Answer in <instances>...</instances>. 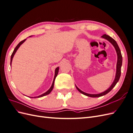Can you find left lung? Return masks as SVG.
I'll return each mask as SVG.
<instances>
[{"mask_svg": "<svg viewBox=\"0 0 133 133\" xmlns=\"http://www.w3.org/2000/svg\"><path fill=\"white\" fill-rule=\"evenodd\" d=\"M102 38H104L107 39V41H108L110 43H111V44L113 45L115 48V50L116 51V53H117V55H118V60H117V64H116V75H115V79L114 80L113 83H112V84L111 85V86L109 87V89H108L107 90H105V91H104L103 92H101L100 94H88L86 93V92H84L83 91H82L81 90H80L79 88L76 87V89H78V90L81 92L82 94L85 95L86 96H89V97H92V98H97V97H100V96H102L103 95H105L107 94H108L109 92H110L112 88H113L115 85L119 81V80L120 79V75H121V67L122 65V60H123V58H122V55L121 54V51H120L119 47L117 43L116 42V41L114 39H112L111 37H110V36H109L107 34H104L102 36Z\"/></svg>", "mask_w": 133, "mask_h": 133, "instance_id": "left-lung-1", "label": "left lung"}]
</instances>
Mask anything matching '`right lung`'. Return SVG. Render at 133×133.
I'll list each match as a JSON object with an SVG mask.
<instances>
[{
  "label": "right lung",
  "instance_id": "obj_1",
  "mask_svg": "<svg viewBox=\"0 0 133 133\" xmlns=\"http://www.w3.org/2000/svg\"><path fill=\"white\" fill-rule=\"evenodd\" d=\"M25 40H26V39H24V40H23V41H21V42H20V43L18 44V45H17V46H16V47L15 48V49H14V51H13V53H12V54H11V58H10V65H11V64L12 60H13V57H14V54H15L16 51H17V50L18 49V48L20 47V46H21V45H22V44L25 41ZM59 69V67H57V68L55 69V75H54V80H53V84H52V85H51V87L50 88V89H49V90H48L47 91H46V92H45V93H44V94H42V95H39V96H35V97H30V98H41V97H42V96H45V95H48L49 94H50V92L52 91V90H53V88H54V81H55V79L56 77H57V75H58V74Z\"/></svg>",
  "mask_w": 133,
  "mask_h": 133
}]
</instances>
